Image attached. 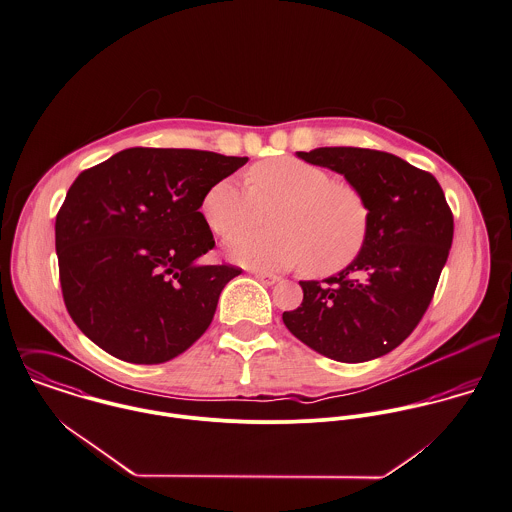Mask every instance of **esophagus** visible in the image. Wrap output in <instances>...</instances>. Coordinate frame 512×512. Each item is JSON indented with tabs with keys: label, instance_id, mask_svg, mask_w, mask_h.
<instances>
[{
	"label": "esophagus",
	"instance_id": "34e87169",
	"mask_svg": "<svg viewBox=\"0 0 512 512\" xmlns=\"http://www.w3.org/2000/svg\"><path fill=\"white\" fill-rule=\"evenodd\" d=\"M255 279H259L263 285H275V283L279 281L277 275H273V273H263V271H257V273H255Z\"/></svg>",
	"mask_w": 512,
	"mask_h": 512
}]
</instances>
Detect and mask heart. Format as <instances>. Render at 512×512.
I'll list each match as a JSON object with an SVG mask.
<instances>
[{"label": "heart", "instance_id": "b5f03b06", "mask_svg": "<svg viewBox=\"0 0 512 512\" xmlns=\"http://www.w3.org/2000/svg\"><path fill=\"white\" fill-rule=\"evenodd\" d=\"M247 184L223 178L202 200L205 223L221 237L253 227L273 211V227L243 231L227 243L235 263L263 271L305 265L312 275H332L364 249L368 204L354 186L332 182L326 170L289 156L269 158L249 170Z\"/></svg>", "mask_w": 512, "mask_h": 512}]
</instances>
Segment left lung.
Listing matches in <instances>:
<instances>
[{"mask_svg": "<svg viewBox=\"0 0 512 512\" xmlns=\"http://www.w3.org/2000/svg\"><path fill=\"white\" fill-rule=\"evenodd\" d=\"M354 186L370 209L360 255L322 281H301L303 303L285 326L314 352L348 364L400 346L435 293L453 241V215L439 182L406 160L368 148L297 152Z\"/></svg>", "mask_w": 512, "mask_h": 512, "instance_id": "obj_1", "label": "left lung"}]
</instances>
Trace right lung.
<instances>
[{
	"label": "right lung",
	"instance_id": "right-lung-1",
	"mask_svg": "<svg viewBox=\"0 0 512 512\" xmlns=\"http://www.w3.org/2000/svg\"><path fill=\"white\" fill-rule=\"evenodd\" d=\"M249 158L184 148H128L73 182L55 221L65 307L104 352L162 364L211 324L241 273L202 265L215 245L205 192Z\"/></svg>",
	"mask_w": 512,
	"mask_h": 512
}]
</instances>
